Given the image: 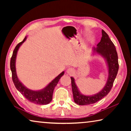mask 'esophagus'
<instances>
[{"label": "esophagus", "mask_w": 131, "mask_h": 131, "mask_svg": "<svg viewBox=\"0 0 131 131\" xmlns=\"http://www.w3.org/2000/svg\"><path fill=\"white\" fill-rule=\"evenodd\" d=\"M66 72H67V73L69 74H72L74 72V69H73L72 68H69L67 70H66Z\"/></svg>", "instance_id": "obj_1"}]
</instances>
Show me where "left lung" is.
<instances>
[{
	"label": "left lung",
	"mask_w": 131,
	"mask_h": 131,
	"mask_svg": "<svg viewBox=\"0 0 131 131\" xmlns=\"http://www.w3.org/2000/svg\"><path fill=\"white\" fill-rule=\"evenodd\" d=\"M101 41L97 44L96 47L92 48L93 54H98L105 59L108 68V77L105 87L101 91L92 95H84L79 90L75 83L74 79L71 77V83L73 95L74 102L79 105H87L97 102L107 95L113 85L114 80L118 70V55L114 44L108 37V35L102 30Z\"/></svg>",
	"instance_id": "obj_1"
}]
</instances>
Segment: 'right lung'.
Returning a JSON list of instances; mask_svg holds the SVG:
<instances>
[{"instance_id": "right-lung-1", "label": "right lung", "mask_w": 131, "mask_h": 131, "mask_svg": "<svg viewBox=\"0 0 131 131\" xmlns=\"http://www.w3.org/2000/svg\"><path fill=\"white\" fill-rule=\"evenodd\" d=\"M26 37H27L25 36L23 41L17 44L13 51L12 57L11 58L10 69L12 73L13 81L17 90L20 92L21 94H22V95L30 102L41 105H47L51 102L54 88L55 86L57 85L59 79L64 74V72H62L57 77H55L43 89L39 91H34L26 88L18 78L16 68H15V61H16L18 50L19 47L26 40Z\"/></svg>"}]
</instances>
